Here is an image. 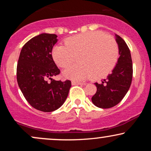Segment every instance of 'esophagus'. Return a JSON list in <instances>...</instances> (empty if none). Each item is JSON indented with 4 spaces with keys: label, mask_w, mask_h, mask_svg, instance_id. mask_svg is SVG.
Segmentation results:
<instances>
[{
    "label": "esophagus",
    "mask_w": 151,
    "mask_h": 151,
    "mask_svg": "<svg viewBox=\"0 0 151 151\" xmlns=\"http://www.w3.org/2000/svg\"><path fill=\"white\" fill-rule=\"evenodd\" d=\"M72 85H81V84H85V83L83 82H79V81H72Z\"/></svg>",
    "instance_id": "esophagus-1"
}]
</instances>
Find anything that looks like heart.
Returning a JSON list of instances; mask_svg holds the SVG:
<instances>
[{"instance_id": "1", "label": "heart", "mask_w": 151, "mask_h": 151, "mask_svg": "<svg viewBox=\"0 0 151 151\" xmlns=\"http://www.w3.org/2000/svg\"><path fill=\"white\" fill-rule=\"evenodd\" d=\"M119 55L116 41L101 31L67 38L64 46L56 45L52 52L54 62L59 67L66 68L74 60L77 61V64L63 72L64 77L72 79H99L105 77L115 67Z\"/></svg>"}]
</instances>
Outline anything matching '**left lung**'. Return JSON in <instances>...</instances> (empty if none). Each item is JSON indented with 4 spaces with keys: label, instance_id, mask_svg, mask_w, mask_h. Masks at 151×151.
Wrapping results in <instances>:
<instances>
[{
    "label": "left lung",
    "instance_id": "left-lung-1",
    "mask_svg": "<svg viewBox=\"0 0 151 151\" xmlns=\"http://www.w3.org/2000/svg\"><path fill=\"white\" fill-rule=\"evenodd\" d=\"M116 37L120 55L116 65L107 79L101 84L95 83L97 91L91 101L99 108L109 109L117 105L128 92L132 81L133 64L130 50L120 36L116 35Z\"/></svg>",
    "mask_w": 151,
    "mask_h": 151
}]
</instances>
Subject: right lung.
<instances>
[{
  "mask_svg": "<svg viewBox=\"0 0 151 151\" xmlns=\"http://www.w3.org/2000/svg\"><path fill=\"white\" fill-rule=\"evenodd\" d=\"M57 42L55 34L32 37L22 47L17 65V81L22 94L33 108L43 112L60 108L72 86L70 80L52 79L60 73L52 56Z\"/></svg>",
  "mask_w": 151,
  "mask_h": 151,
  "instance_id": "add662e5",
  "label": "right lung"
}]
</instances>
